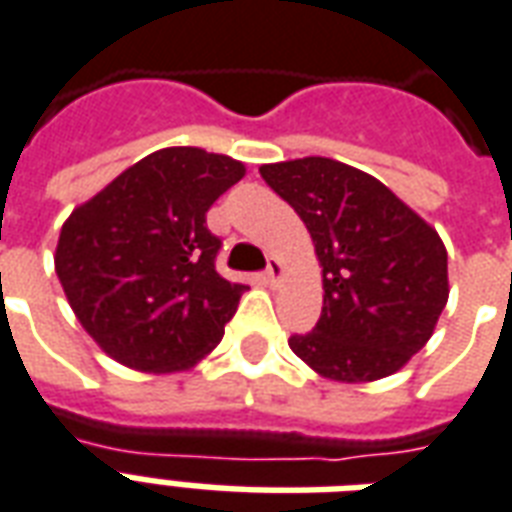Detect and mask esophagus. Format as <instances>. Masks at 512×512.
I'll list each match as a JSON object with an SVG mask.
<instances>
[{
    "label": "esophagus",
    "mask_w": 512,
    "mask_h": 512,
    "mask_svg": "<svg viewBox=\"0 0 512 512\" xmlns=\"http://www.w3.org/2000/svg\"><path fill=\"white\" fill-rule=\"evenodd\" d=\"M264 280H267V286H278L283 280V261L272 256L270 264H267V272H264Z\"/></svg>",
    "instance_id": "esophagus-1"
}]
</instances>
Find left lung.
Returning a JSON list of instances; mask_svg holds the SVG:
<instances>
[{
  "mask_svg": "<svg viewBox=\"0 0 512 512\" xmlns=\"http://www.w3.org/2000/svg\"><path fill=\"white\" fill-rule=\"evenodd\" d=\"M261 178L305 221L324 307L288 345L334 383H372L405 367L448 302V251L432 224L378 178L324 156L261 164Z\"/></svg>",
  "mask_w": 512,
  "mask_h": 512,
  "instance_id": "obj_1",
  "label": "left lung"
}]
</instances>
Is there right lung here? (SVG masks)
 <instances>
[{
    "mask_svg": "<svg viewBox=\"0 0 512 512\" xmlns=\"http://www.w3.org/2000/svg\"><path fill=\"white\" fill-rule=\"evenodd\" d=\"M245 164L202 148H161L61 226L53 264L72 313L129 370L186 372L215 351L245 286L215 272V199Z\"/></svg>",
    "mask_w": 512,
    "mask_h": 512,
    "instance_id": "obj_1",
    "label": "right lung"
}]
</instances>
